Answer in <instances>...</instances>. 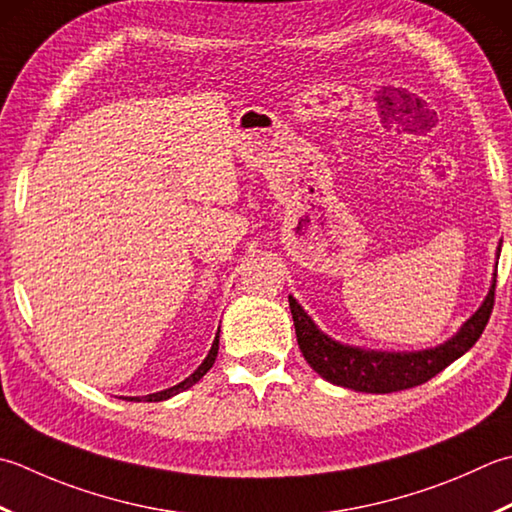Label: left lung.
Returning <instances> with one entry per match:
<instances>
[{"mask_svg":"<svg viewBox=\"0 0 512 512\" xmlns=\"http://www.w3.org/2000/svg\"><path fill=\"white\" fill-rule=\"evenodd\" d=\"M499 253H502V244L497 246V259ZM495 284L497 270L482 306L444 344L424 350H397V353L339 342L310 319L293 295H288V306L293 313L299 350L317 375H322L330 384L357 390V393H397V390L428 382L430 377L442 373L446 366L475 346L495 304Z\"/></svg>","mask_w":512,"mask_h":512,"instance_id":"8db88e82","label":"left lung"}]
</instances>
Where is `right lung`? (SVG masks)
I'll list each match as a JSON object with an SVG mask.
<instances>
[{
	"label": "right lung",
	"mask_w": 512,
	"mask_h": 512,
	"mask_svg": "<svg viewBox=\"0 0 512 512\" xmlns=\"http://www.w3.org/2000/svg\"><path fill=\"white\" fill-rule=\"evenodd\" d=\"M217 350H219V330H217V335H215V339H213V346H210V350H208V355H206V359L202 364L197 366V370L193 375H188L184 382H179V384H175V386H170V388H164V390H159V393H150V395H144V397H122V399H130V402H164V399H170V397H175V395H179V393H184V390H188L190 386L193 384H197L199 379H202L210 368H213V364H215V359H217Z\"/></svg>",
	"instance_id": "add662e5"
}]
</instances>
